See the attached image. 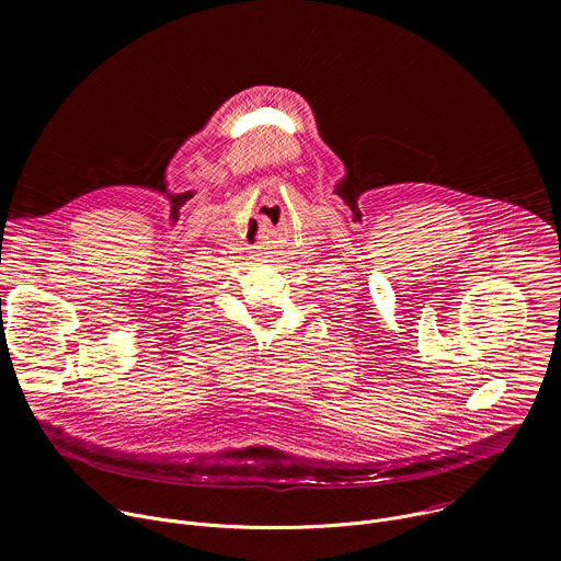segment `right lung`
Masks as SVG:
<instances>
[{"mask_svg":"<svg viewBox=\"0 0 561 561\" xmlns=\"http://www.w3.org/2000/svg\"><path fill=\"white\" fill-rule=\"evenodd\" d=\"M0 301H2V299H0Z\"/></svg>","mask_w":561,"mask_h":561,"instance_id":"add662e5","label":"right lung"}]
</instances>
